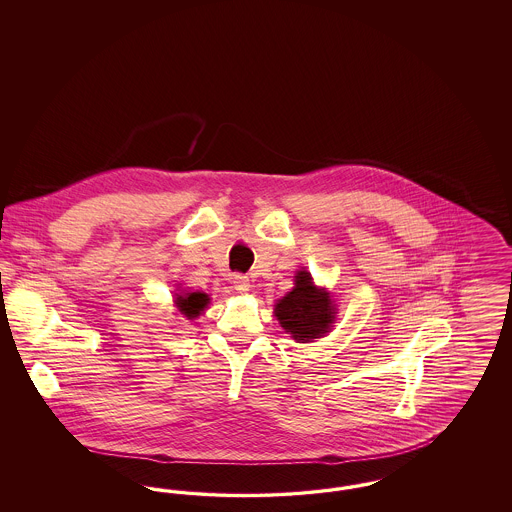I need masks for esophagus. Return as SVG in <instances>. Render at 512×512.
<instances>
[{
    "label": "esophagus",
    "instance_id": "34e87169",
    "mask_svg": "<svg viewBox=\"0 0 512 512\" xmlns=\"http://www.w3.org/2000/svg\"><path fill=\"white\" fill-rule=\"evenodd\" d=\"M234 288H236V292H249V288H251L249 278L244 276V274H236V276H234Z\"/></svg>",
    "mask_w": 512,
    "mask_h": 512
}]
</instances>
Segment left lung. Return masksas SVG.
<instances>
[{"instance_id": "8db88e82", "label": "left lung", "mask_w": 512, "mask_h": 512, "mask_svg": "<svg viewBox=\"0 0 512 512\" xmlns=\"http://www.w3.org/2000/svg\"><path fill=\"white\" fill-rule=\"evenodd\" d=\"M274 315L282 328L292 334L293 340L305 341L326 334L334 320V307L330 295L311 280L307 270H299L295 276V288L274 307Z\"/></svg>"}]
</instances>
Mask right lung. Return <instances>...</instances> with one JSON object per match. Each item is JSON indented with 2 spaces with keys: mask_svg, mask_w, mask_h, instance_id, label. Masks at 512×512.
I'll list each match as a JSON object with an SVG mask.
<instances>
[{
  "mask_svg": "<svg viewBox=\"0 0 512 512\" xmlns=\"http://www.w3.org/2000/svg\"><path fill=\"white\" fill-rule=\"evenodd\" d=\"M207 303H209V297L201 292L178 295V299H176V307L180 309L182 315H186L188 318L199 317V313L207 307Z\"/></svg>",
  "mask_w": 512,
  "mask_h": 512,
  "instance_id": "1",
  "label": "right lung"
}]
</instances>
